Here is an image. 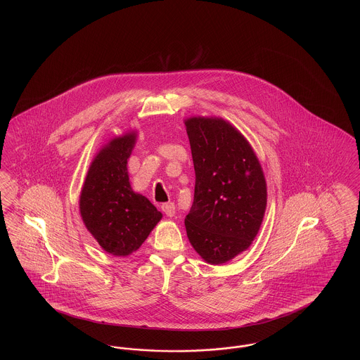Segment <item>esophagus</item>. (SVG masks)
Masks as SVG:
<instances>
[{"instance_id": "34e87169", "label": "esophagus", "mask_w": 360, "mask_h": 360, "mask_svg": "<svg viewBox=\"0 0 360 360\" xmlns=\"http://www.w3.org/2000/svg\"><path fill=\"white\" fill-rule=\"evenodd\" d=\"M160 207L165 212V214L169 216V217H172L175 214V205H174V202H166V204H163Z\"/></svg>"}]
</instances>
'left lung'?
<instances>
[{
    "instance_id": "8db88e82",
    "label": "left lung",
    "mask_w": 360,
    "mask_h": 360,
    "mask_svg": "<svg viewBox=\"0 0 360 360\" xmlns=\"http://www.w3.org/2000/svg\"><path fill=\"white\" fill-rule=\"evenodd\" d=\"M185 124L195 172L188 238L207 263L221 264L257 236L267 202L264 175L248 141L226 121L193 117Z\"/></svg>"
}]
</instances>
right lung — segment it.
I'll list each match as a JSON object with an SVG mask.
<instances>
[{"instance_id":"1","label":"right lung","mask_w":360,"mask_h":360,"mask_svg":"<svg viewBox=\"0 0 360 360\" xmlns=\"http://www.w3.org/2000/svg\"><path fill=\"white\" fill-rule=\"evenodd\" d=\"M135 134L113 139L93 160L79 198L81 216L103 250L116 257L136 251L162 219L148 198L134 193L127 163Z\"/></svg>"}]
</instances>
